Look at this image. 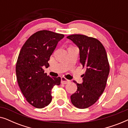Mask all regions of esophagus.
Returning a JSON list of instances; mask_svg holds the SVG:
<instances>
[{"instance_id": "34e87169", "label": "esophagus", "mask_w": 128, "mask_h": 128, "mask_svg": "<svg viewBox=\"0 0 128 128\" xmlns=\"http://www.w3.org/2000/svg\"><path fill=\"white\" fill-rule=\"evenodd\" d=\"M70 81L69 80L66 79V78H64V77H62V78H61V83L62 84H65L70 83Z\"/></svg>"}]
</instances>
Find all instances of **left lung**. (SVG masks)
<instances>
[{
    "mask_svg": "<svg viewBox=\"0 0 128 128\" xmlns=\"http://www.w3.org/2000/svg\"><path fill=\"white\" fill-rule=\"evenodd\" d=\"M80 50V64L87 70L83 82L77 83L76 92L71 96L72 103L80 109L87 108L97 102L106 88L110 64L106 49L99 40L81 34L67 36Z\"/></svg>",
    "mask_w": 128,
    "mask_h": 128,
    "instance_id": "left-lung-1",
    "label": "left lung"
}]
</instances>
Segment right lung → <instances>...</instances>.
<instances>
[{
  "label": "right lung",
  "instance_id": "right-lung-1",
  "mask_svg": "<svg viewBox=\"0 0 128 128\" xmlns=\"http://www.w3.org/2000/svg\"><path fill=\"white\" fill-rule=\"evenodd\" d=\"M64 35L48 30L37 31L26 41L17 58L16 72L18 86L26 100L34 107L44 108L52 100V90L61 78L44 73L50 56Z\"/></svg>",
  "mask_w": 128,
  "mask_h": 128
}]
</instances>
